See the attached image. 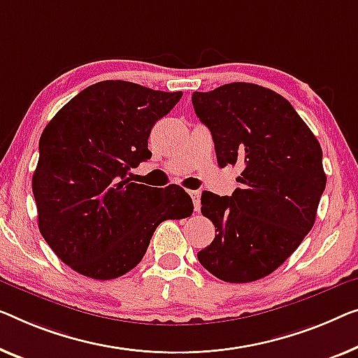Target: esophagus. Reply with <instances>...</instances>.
<instances>
[{
  "mask_svg": "<svg viewBox=\"0 0 358 358\" xmlns=\"http://www.w3.org/2000/svg\"><path fill=\"white\" fill-rule=\"evenodd\" d=\"M188 193H189V196H191V199H193L194 210L199 212V209H201V193H199V191H196V189L188 191Z\"/></svg>",
  "mask_w": 358,
  "mask_h": 358,
  "instance_id": "obj_1",
  "label": "esophagus"
}]
</instances>
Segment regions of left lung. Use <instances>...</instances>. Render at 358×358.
Here are the masks:
<instances>
[{
	"instance_id": "8db88e82",
	"label": "left lung",
	"mask_w": 358,
	"mask_h": 358,
	"mask_svg": "<svg viewBox=\"0 0 358 358\" xmlns=\"http://www.w3.org/2000/svg\"><path fill=\"white\" fill-rule=\"evenodd\" d=\"M199 120L209 128L220 167H243L233 194L204 191L201 212L215 225L201 265L227 282L270 275L289 257L315 223L327 186L315 135L287 99L254 83H228L193 93Z\"/></svg>"
}]
</instances>
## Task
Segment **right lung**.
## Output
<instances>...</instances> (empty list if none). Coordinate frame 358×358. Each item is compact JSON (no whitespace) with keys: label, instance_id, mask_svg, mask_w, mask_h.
Segmentation results:
<instances>
[{"label":"right lung","instance_id":"add662e5","mask_svg":"<svg viewBox=\"0 0 358 358\" xmlns=\"http://www.w3.org/2000/svg\"><path fill=\"white\" fill-rule=\"evenodd\" d=\"M181 96L104 80L69 101L43 130L31 178L38 228L77 273L119 278L141 262L159 223L193 213L180 186L159 189L128 178L151 159L152 127Z\"/></svg>","mask_w":358,"mask_h":358}]
</instances>
